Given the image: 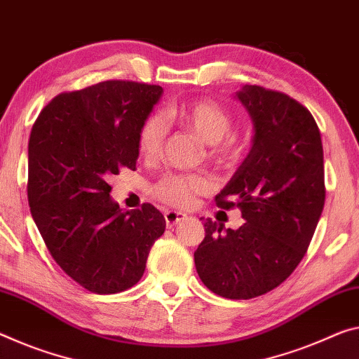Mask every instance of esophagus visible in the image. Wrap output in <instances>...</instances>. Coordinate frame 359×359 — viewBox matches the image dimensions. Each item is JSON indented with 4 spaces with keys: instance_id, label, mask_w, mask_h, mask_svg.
<instances>
[{
    "instance_id": "34e87169",
    "label": "esophagus",
    "mask_w": 359,
    "mask_h": 359,
    "mask_svg": "<svg viewBox=\"0 0 359 359\" xmlns=\"http://www.w3.org/2000/svg\"><path fill=\"white\" fill-rule=\"evenodd\" d=\"M164 219H166V225L169 229H172V226H175L187 219V214L177 212V210H168V212L164 214Z\"/></svg>"
}]
</instances>
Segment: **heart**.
<instances>
[{"label": "heart", "instance_id": "heart-1", "mask_svg": "<svg viewBox=\"0 0 359 359\" xmlns=\"http://www.w3.org/2000/svg\"><path fill=\"white\" fill-rule=\"evenodd\" d=\"M172 118L190 130L203 144L209 145L208 155L217 163H225L236 155V145L230 139L233 119L224 107L212 100H200L174 110ZM166 137V123L161 115H150L140 126L137 147L140 155L155 159ZM212 190V180L206 174H168L155 185V196L174 208H189L198 195Z\"/></svg>", "mask_w": 359, "mask_h": 359}]
</instances>
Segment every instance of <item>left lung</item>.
Listing matches in <instances>:
<instances>
[{"instance_id": "left-lung-1", "label": "left lung", "mask_w": 359, "mask_h": 359, "mask_svg": "<svg viewBox=\"0 0 359 359\" xmlns=\"http://www.w3.org/2000/svg\"><path fill=\"white\" fill-rule=\"evenodd\" d=\"M233 97L251 118L252 147L215 203L240 208L244 224L231 230L201 219L206 236L195 265L214 294L246 300L280 286L300 264L326 190L320 129L304 105L252 84Z\"/></svg>"}]
</instances>
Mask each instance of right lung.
Wrapping results in <instances>:
<instances>
[{
  "mask_svg": "<svg viewBox=\"0 0 359 359\" xmlns=\"http://www.w3.org/2000/svg\"><path fill=\"white\" fill-rule=\"evenodd\" d=\"M161 95L155 84L104 81L57 95L32 129V217L57 265L90 292L137 284L166 229L150 203L123 210L108 184L121 168L135 169L140 126Z\"/></svg>",
  "mask_w": 359,
  "mask_h": 359,
  "instance_id": "add662e5",
  "label": "right lung"
}]
</instances>
